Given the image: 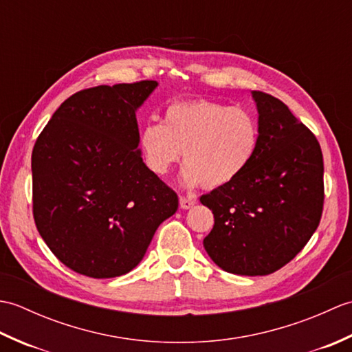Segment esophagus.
Returning a JSON list of instances; mask_svg holds the SVG:
<instances>
[{
    "instance_id": "esophagus-1",
    "label": "esophagus",
    "mask_w": 352,
    "mask_h": 352,
    "mask_svg": "<svg viewBox=\"0 0 352 352\" xmlns=\"http://www.w3.org/2000/svg\"><path fill=\"white\" fill-rule=\"evenodd\" d=\"M197 204V198L193 197H180V207L188 210V208H192L193 206Z\"/></svg>"
}]
</instances>
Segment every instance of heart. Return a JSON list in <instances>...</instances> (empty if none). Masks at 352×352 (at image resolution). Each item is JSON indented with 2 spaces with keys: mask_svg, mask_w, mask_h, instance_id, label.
<instances>
[{
  "mask_svg": "<svg viewBox=\"0 0 352 352\" xmlns=\"http://www.w3.org/2000/svg\"><path fill=\"white\" fill-rule=\"evenodd\" d=\"M260 130L251 111L207 100L174 102L162 124H148L139 144L148 168L168 174L183 151V182L222 188L250 166L257 153Z\"/></svg>",
  "mask_w": 352,
  "mask_h": 352,
  "instance_id": "heart-1",
  "label": "heart"
}]
</instances>
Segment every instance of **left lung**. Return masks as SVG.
<instances>
[{"label":"left lung","mask_w":352,"mask_h":352,"mask_svg":"<svg viewBox=\"0 0 352 352\" xmlns=\"http://www.w3.org/2000/svg\"><path fill=\"white\" fill-rule=\"evenodd\" d=\"M260 142L233 183L199 198L214 216L208 256L237 275H267L287 265L315 233L324 208V159L307 126L275 96L252 91Z\"/></svg>","instance_id":"left-lung-1"}]
</instances>
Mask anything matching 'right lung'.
<instances>
[{
  "mask_svg": "<svg viewBox=\"0 0 352 352\" xmlns=\"http://www.w3.org/2000/svg\"><path fill=\"white\" fill-rule=\"evenodd\" d=\"M157 81L96 86L62 102L32 154L33 216L72 271L113 278L136 267L178 197L142 160L136 110Z\"/></svg>",
  "mask_w": 352,
  "mask_h": 352,
  "instance_id": "1",
  "label": "right lung"
}]
</instances>
